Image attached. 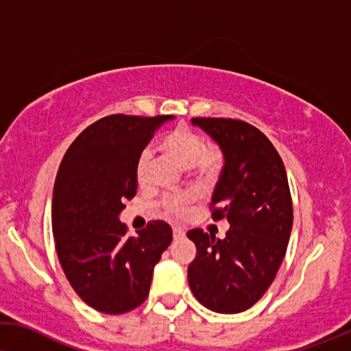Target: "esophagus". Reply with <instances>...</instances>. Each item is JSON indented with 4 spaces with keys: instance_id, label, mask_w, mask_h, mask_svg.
I'll return each mask as SVG.
<instances>
[{
    "instance_id": "esophagus-1",
    "label": "esophagus",
    "mask_w": 351,
    "mask_h": 351,
    "mask_svg": "<svg viewBox=\"0 0 351 351\" xmlns=\"http://www.w3.org/2000/svg\"><path fill=\"white\" fill-rule=\"evenodd\" d=\"M182 237H184V230H182L181 227H173V239L180 240Z\"/></svg>"
}]
</instances>
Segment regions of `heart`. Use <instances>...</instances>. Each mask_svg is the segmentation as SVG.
<instances>
[{
  "instance_id": "1",
  "label": "heart",
  "mask_w": 351,
  "mask_h": 351,
  "mask_svg": "<svg viewBox=\"0 0 351 351\" xmlns=\"http://www.w3.org/2000/svg\"><path fill=\"white\" fill-rule=\"evenodd\" d=\"M160 149L173 157L181 165L189 167L192 176L200 182L215 181L224 165V152L216 143H206L205 138L192 130L189 125H178L160 140ZM152 165L151 149H143L136 157L135 175L140 182H145ZM194 204L192 194L167 195L160 202L165 215L182 216Z\"/></svg>"
}]
</instances>
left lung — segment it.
Segmentation results:
<instances>
[{
	"label": "left lung",
	"mask_w": 351,
	"mask_h": 351,
	"mask_svg": "<svg viewBox=\"0 0 351 351\" xmlns=\"http://www.w3.org/2000/svg\"><path fill=\"white\" fill-rule=\"evenodd\" d=\"M224 152L210 204L211 218L229 221L226 239L202 229L187 237L197 254L187 269L191 291L206 308L240 313L265 294L288 248L293 200L283 160L259 128L230 117H192Z\"/></svg>",
	"instance_id": "8db88e82"
}]
</instances>
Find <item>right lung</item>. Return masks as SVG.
I'll return each mask as SVG.
<instances>
[{"label": "right lung", "instance_id": "right-lung-1", "mask_svg": "<svg viewBox=\"0 0 351 351\" xmlns=\"http://www.w3.org/2000/svg\"><path fill=\"white\" fill-rule=\"evenodd\" d=\"M171 117L106 116L79 133L63 156L52 199L56 250L73 289L97 312L140 307L173 239L164 221H149L138 237H128L119 221L138 189V154Z\"/></svg>", "mask_w": 351, "mask_h": 351}]
</instances>
